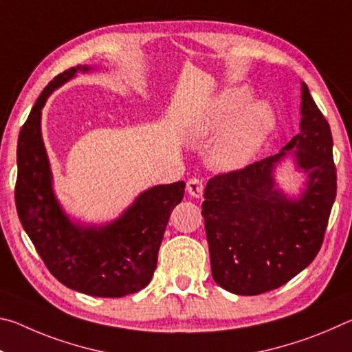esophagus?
Wrapping results in <instances>:
<instances>
[{"instance_id": "obj_1", "label": "esophagus", "mask_w": 352, "mask_h": 352, "mask_svg": "<svg viewBox=\"0 0 352 352\" xmlns=\"http://www.w3.org/2000/svg\"><path fill=\"white\" fill-rule=\"evenodd\" d=\"M204 189H205L204 182H201L200 178H197V177L189 178L188 183H186L188 194L192 195V197H195V199H201V197H204Z\"/></svg>"}]
</instances>
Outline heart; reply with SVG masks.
<instances>
[{"mask_svg": "<svg viewBox=\"0 0 352 352\" xmlns=\"http://www.w3.org/2000/svg\"><path fill=\"white\" fill-rule=\"evenodd\" d=\"M250 98L252 94L245 87L226 88L186 124L188 136L194 141L210 138L226 126L210 152V162L219 170L245 168L275 127V113L270 105H247Z\"/></svg>", "mask_w": 352, "mask_h": 352, "instance_id": "heart-1", "label": "heart"}]
</instances>
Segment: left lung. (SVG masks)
Returning <instances> with one entry per match:
<instances>
[{"label":"left lung","mask_w":352,"mask_h":352,"mask_svg":"<svg viewBox=\"0 0 352 352\" xmlns=\"http://www.w3.org/2000/svg\"><path fill=\"white\" fill-rule=\"evenodd\" d=\"M290 150L308 174L298 199L275 188L272 177ZM336 194L331 127L302 82L300 133L279 153L206 184L201 216L214 281L236 295H261L289 283L318 254Z\"/></svg>","instance_id":"obj_1"}]
</instances>
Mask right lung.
Here are the masks:
<instances>
[{
    "mask_svg": "<svg viewBox=\"0 0 352 352\" xmlns=\"http://www.w3.org/2000/svg\"><path fill=\"white\" fill-rule=\"evenodd\" d=\"M90 69L79 65L56 76L23 124L16 146L15 205L23 228L52 276L80 294L121 298L151 283L170 212L183 200L186 184L177 182L144 190L111 223L71 222L52 190L40 119L56 88L73 79L77 71Z\"/></svg>",
    "mask_w": 352,
    "mask_h": 352,
    "instance_id": "1",
    "label": "right lung"
}]
</instances>
